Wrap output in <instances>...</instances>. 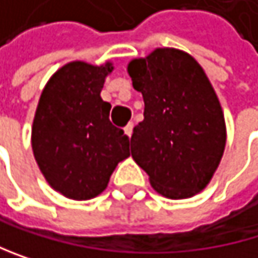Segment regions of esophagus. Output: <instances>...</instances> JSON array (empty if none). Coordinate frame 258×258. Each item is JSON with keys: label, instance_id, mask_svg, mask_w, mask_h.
Instances as JSON below:
<instances>
[{"label": "esophagus", "instance_id": "34e87169", "mask_svg": "<svg viewBox=\"0 0 258 258\" xmlns=\"http://www.w3.org/2000/svg\"><path fill=\"white\" fill-rule=\"evenodd\" d=\"M132 131H134V123L131 121V123H129V124H127L126 127H124V132H126V134H127V135L131 137V135H132Z\"/></svg>", "mask_w": 258, "mask_h": 258}]
</instances>
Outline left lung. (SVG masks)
<instances>
[{
	"label": "left lung",
	"mask_w": 258,
	"mask_h": 258,
	"mask_svg": "<svg viewBox=\"0 0 258 258\" xmlns=\"http://www.w3.org/2000/svg\"><path fill=\"white\" fill-rule=\"evenodd\" d=\"M143 95L145 120L134 127L131 154L158 194L187 199L212 178L226 145L223 110L205 71L177 49H155L127 66Z\"/></svg>",
	"instance_id": "1"
}]
</instances>
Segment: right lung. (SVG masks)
<instances>
[{"label":"right lung","mask_w":258,"mask_h":258,"mask_svg":"<svg viewBox=\"0 0 258 258\" xmlns=\"http://www.w3.org/2000/svg\"><path fill=\"white\" fill-rule=\"evenodd\" d=\"M112 64L74 61L46 84L32 127V149L47 183L72 200L94 199L106 189L129 137L109 120L100 94Z\"/></svg>","instance_id":"1"}]
</instances>
